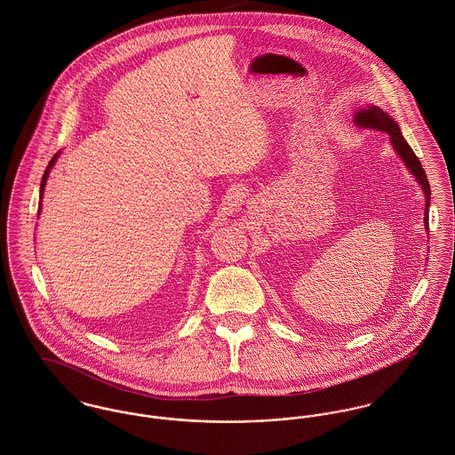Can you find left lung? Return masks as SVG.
Listing matches in <instances>:
<instances>
[{
    "label": "left lung",
    "instance_id": "8db88e82",
    "mask_svg": "<svg viewBox=\"0 0 455 455\" xmlns=\"http://www.w3.org/2000/svg\"><path fill=\"white\" fill-rule=\"evenodd\" d=\"M354 122L359 127H366V129H377L382 132H387L391 138V145L395 147L396 153L403 158L404 165L410 169V172L415 176V180L419 181L424 196H426V209H424V225L426 230H429V203H431V188H429V181L426 176V171L420 165V160L417 158V155L410 148V145L406 143V140L398 127V124L386 113L382 111L379 106H366L363 109H357L354 115Z\"/></svg>",
    "mask_w": 455,
    "mask_h": 455
}]
</instances>
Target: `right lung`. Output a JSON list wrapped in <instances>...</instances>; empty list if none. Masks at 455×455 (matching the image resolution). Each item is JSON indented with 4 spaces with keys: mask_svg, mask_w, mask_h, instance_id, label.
Instances as JSON below:
<instances>
[{
    "mask_svg": "<svg viewBox=\"0 0 455 455\" xmlns=\"http://www.w3.org/2000/svg\"><path fill=\"white\" fill-rule=\"evenodd\" d=\"M57 156H59V153H55V155L52 156V160L49 162V167H47V169H45V172H44V178H42V187H40V197H44V190H45V185H47V178H49V172H51L52 165L55 164ZM40 209H42V205H40Z\"/></svg>",
    "mask_w": 455,
    "mask_h": 455,
    "instance_id": "1",
    "label": "right lung"
}]
</instances>
